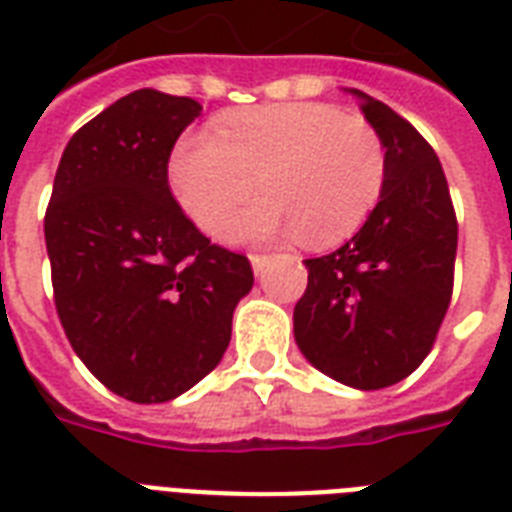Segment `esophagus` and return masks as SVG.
<instances>
[{"instance_id": "34e87169", "label": "esophagus", "mask_w": 512, "mask_h": 512, "mask_svg": "<svg viewBox=\"0 0 512 512\" xmlns=\"http://www.w3.org/2000/svg\"><path fill=\"white\" fill-rule=\"evenodd\" d=\"M271 255H263V252H249V263L255 268V273H263V268L268 265Z\"/></svg>"}]
</instances>
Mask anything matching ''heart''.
Segmentation results:
<instances>
[{"mask_svg": "<svg viewBox=\"0 0 512 512\" xmlns=\"http://www.w3.org/2000/svg\"><path fill=\"white\" fill-rule=\"evenodd\" d=\"M172 188L207 233L247 201L228 239L300 236L308 247L350 239L377 207L388 180L385 140L369 119L332 103H279L228 114L215 132L180 140Z\"/></svg>", "mask_w": 512, "mask_h": 512, "instance_id": "1", "label": "heart"}]
</instances>
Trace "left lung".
<instances>
[{
	"label": "left lung",
	"mask_w": 512,
	"mask_h": 512,
	"mask_svg": "<svg viewBox=\"0 0 512 512\" xmlns=\"http://www.w3.org/2000/svg\"><path fill=\"white\" fill-rule=\"evenodd\" d=\"M388 151V180L364 228L305 260L295 340L332 380L358 390L396 385L425 361L452 303L457 215L436 151L404 116L358 92Z\"/></svg>",
	"instance_id": "obj_1"
}]
</instances>
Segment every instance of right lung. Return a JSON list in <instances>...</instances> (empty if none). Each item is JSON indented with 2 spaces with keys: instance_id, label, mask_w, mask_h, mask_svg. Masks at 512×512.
Returning <instances> with one entry per match:
<instances>
[{
  "instance_id": "right-lung-1",
  "label": "right lung",
  "mask_w": 512,
  "mask_h": 512,
  "mask_svg": "<svg viewBox=\"0 0 512 512\" xmlns=\"http://www.w3.org/2000/svg\"><path fill=\"white\" fill-rule=\"evenodd\" d=\"M199 111L156 90L116 100L68 140L44 212L68 342L135 404L170 401L220 364L255 281L247 255L212 244L170 191L172 148Z\"/></svg>"
}]
</instances>
